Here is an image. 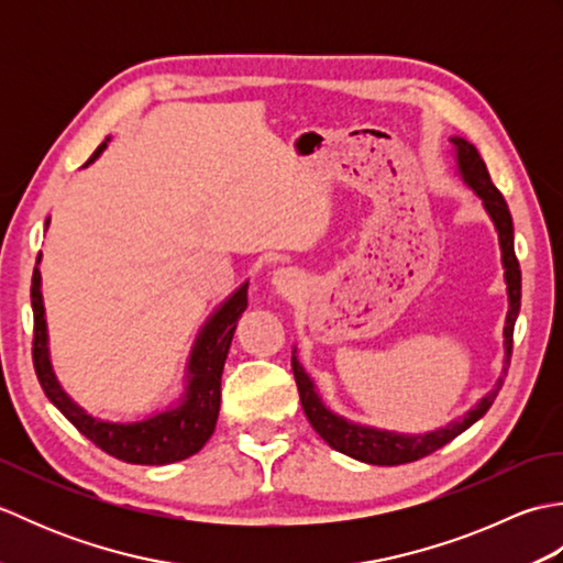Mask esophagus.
<instances>
[{"mask_svg":"<svg viewBox=\"0 0 563 563\" xmlns=\"http://www.w3.org/2000/svg\"><path fill=\"white\" fill-rule=\"evenodd\" d=\"M300 275H297L292 268H278L273 273V288L278 295H292L300 290Z\"/></svg>","mask_w":563,"mask_h":563,"instance_id":"1","label":"esophagus"}]
</instances>
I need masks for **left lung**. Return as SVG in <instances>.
Returning a JSON list of instances; mask_svg holds the SVG:
<instances>
[{
  "label": "left lung",
  "instance_id": "left-lung-1",
  "mask_svg": "<svg viewBox=\"0 0 563 563\" xmlns=\"http://www.w3.org/2000/svg\"><path fill=\"white\" fill-rule=\"evenodd\" d=\"M452 145L457 147V162H460L464 181L470 184L476 190V196L484 200V208L488 210L492 220L496 222V230L500 236V249H504L506 283H508V295H510V312H508V321H506V355H508L506 363H510L512 329H516V319L520 312V295H522V273H520V263L516 256V246H512V218H510L506 198L500 196V190L494 186L492 176H488V169H486L479 150L460 137H452ZM292 375L297 382V391H300V401H302L307 421L312 423L317 433L324 438L333 450L349 454V457H353V460H361L367 464H379V466L409 464V462H416L421 457H428L430 452L440 450L442 445H448L450 440L464 433L466 428L479 421V418L488 409H492V404L498 397L500 387H504V379H500L498 387L494 391H488L486 397L476 404V409L462 416L460 421L450 423L448 428L435 430V433L397 435V433H385V430L353 426L349 421H343L341 416H333L317 397L312 379L305 375V369L300 367V363H297V357H292Z\"/></svg>",
  "mask_w": 563,
  "mask_h": 563
}]
</instances>
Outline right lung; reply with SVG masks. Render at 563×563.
Segmentation results:
<instances>
[{"label":"right lung","mask_w":563,"mask_h":563,"mask_svg":"<svg viewBox=\"0 0 563 563\" xmlns=\"http://www.w3.org/2000/svg\"><path fill=\"white\" fill-rule=\"evenodd\" d=\"M106 142L91 154V164L103 152ZM47 224V222H45ZM31 307H33V367L38 375L45 397L51 399L67 421L84 438L101 448L111 457L128 464H172L196 454L210 440L220 413V382L227 351L234 336L236 321L246 309V285L227 300L202 329L190 355V382L184 404L178 409L159 413L142 423H103L84 413L71 404L67 394L59 389L57 379L47 361L45 345V319L41 297V271H33L31 280Z\"/></svg>","instance_id":"obj_1"}]
</instances>
